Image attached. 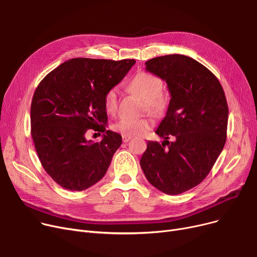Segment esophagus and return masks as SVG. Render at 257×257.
<instances>
[{"instance_id": "1", "label": "esophagus", "mask_w": 257, "mask_h": 257, "mask_svg": "<svg viewBox=\"0 0 257 257\" xmlns=\"http://www.w3.org/2000/svg\"><path fill=\"white\" fill-rule=\"evenodd\" d=\"M121 139H123L124 143H127L131 139V137H129V136H121Z\"/></svg>"}]
</instances>
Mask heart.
Here are the masks:
<instances>
[{
  "mask_svg": "<svg viewBox=\"0 0 257 257\" xmlns=\"http://www.w3.org/2000/svg\"><path fill=\"white\" fill-rule=\"evenodd\" d=\"M129 88L146 100L148 109L154 113L163 112L167 108V100L161 94L163 82L154 75L140 72L132 78ZM118 96L117 88L112 87L108 90L104 98V106L108 113H114L117 109ZM152 127V120L148 117L128 118L121 117L112 125V128L123 136L138 137L143 136Z\"/></svg>",
  "mask_w": 257,
  "mask_h": 257,
  "instance_id": "heart-1",
  "label": "heart"
}]
</instances>
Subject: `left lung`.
Segmentation results:
<instances>
[{
  "instance_id": "left-lung-1",
  "label": "left lung",
  "mask_w": 257,
  "mask_h": 257,
  "mask_svg": "<svg viewBox=\"0 0 257 257\" xmlns=\"http://www.w3.org/2000/svg\"><path fill=\"white\" fill-rule=\"evenodd\" d=\"M145 64L166 81L171 100L155 131L165 141L148 142L140 164L157 190L182 194L205 179L223 150L228 124L225 93L218 78L188 56L171 54Z\"/></svg>"
}]
</instances>
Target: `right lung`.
Segmentation results:
<instances>
[{
	"mask_svg": "<svg viewBox=\"0 0 257 257\" xmlns=\"http://www.w3.org/2000/svg\"><path fill=\"white\" fill-rule=\"evenodd\" d=\"M134 59L73 58L49 73L31 103V136L50 177L69 191H84L101 180L121 137L106 130V92L119 83ZM88 128L104 132L100 143L86 140Z\"/></svg>",
	"mask_w": 257,
	"mask_h": 257,
	"instance_id": "add662e5",
	"label": "right lung"
}]
</instances>
